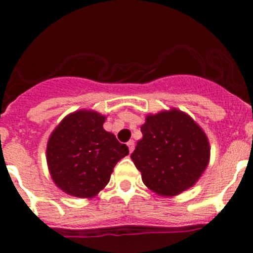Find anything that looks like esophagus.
Returning a JSON list of instances; mask_svg holds the SVG:
<instances>
[{"label":"esophagus","mask_w":253,"mask_h":253,"mask_svg":"<svg viewBox=\"0 0 253 253\" xmlns=\"http://www.w3.org/2000/svg\"><path fill=\"white\" fill-rule=\"evenodd\" d=\"M127 147H128V150H129V153H132L133 152V149H134V141H129V142H127Z\"/></svg>","instance_id":"esophagus-1"}]
</instances>
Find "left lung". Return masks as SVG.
Instances as JSON below:
<instances>
[{"instance_id":"left-lung-1","label":"left lung","mask_w":253,"mask_h":253,"mask_svg":"<svg viewBox=\"0 0 253 253\" xmlns=\"http://www.w3.org/2000/svg\"><path fill=\"white\" fill-rule=\"evenodd\" d=\"M142 139L131 154L142 181L163 197H174L200 180L211 159L202 127L186 112L171 108L145 115Z\"/></svg>"}]
</instances>
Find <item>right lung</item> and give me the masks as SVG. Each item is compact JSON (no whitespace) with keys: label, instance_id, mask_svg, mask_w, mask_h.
<instances>
[{"label":"right lung","instance_id":"right-lung-1","mask_svg":"<svg viewBox=\"0 0 253 253\" xmlns=\"http://www.w3.org/2000/svg\"><path fill=\"white\" fill-rule=\"evenodd\" d=\"M106 116L77 110L63 117L48 137L46 162L55 185L67 195L93 198L110 181L115 165L128 154L126 144L103 127Z\"/></svg>","mask_w":253,"mask_h":253}]
</instances>
